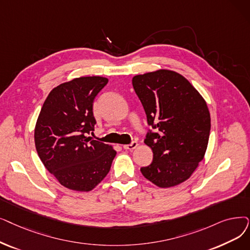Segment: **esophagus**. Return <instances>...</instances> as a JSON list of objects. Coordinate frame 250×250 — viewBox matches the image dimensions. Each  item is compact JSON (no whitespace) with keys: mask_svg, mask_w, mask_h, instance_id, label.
I'll return each mask as SVG.
<instances>
[{"mask_svg":"<svg viewBox=\"0 0 250 250\" xmlns=\"http://www.w3.org/2000/svg\"><path fill=\"white\" fill-rule=\"evenodd\" d=\"M138 147V143L136 142V141H134V142H132L131 144H127V145H124V149L125 150H134Z\"/></svg>","mask_w":250,"mask_h":250,"instance_id":"34e87169","label":"esophagus"}]
</instances>
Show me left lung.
<instances>
[{"instance_id": "8db88e82", "label": "left lung", "mask_w": 250, "mask_h": 250, "mask_svg": "<svg viewBox=\"0 0 250 250\" xmlns=\"http://www.w3.org/2000/svg\"><path fill=\"white\" fill-rule=\"evenodd\" d=\"M134 90L149 125L144 143L153 152L142 175L159 188L188 180L204 158L210 132V114L199 92L182 74L158 69L135 75Z\"/></svg>"}]
</instances>
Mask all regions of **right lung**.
I'll return each instance as SVG.
<instances>
[{
    "instance_id": "add662e5",
    "label": "right lung",
    "mask_w": 250,
    "mask_h": 250,
    "mask_svg": "<svg viewBox=\"0 0 250 250\" xmlns=\"http://www.w3.org/2000/svg\"><path fill=\"white\" fill-rule=\"evenodd\" d=\"M102 77L63 83L48 95L35 127V144L42 165L65 188L92 191L109 172L116 151L86 137L95 131V97L107 84Z\"/></svg>"
}]
</instances>
